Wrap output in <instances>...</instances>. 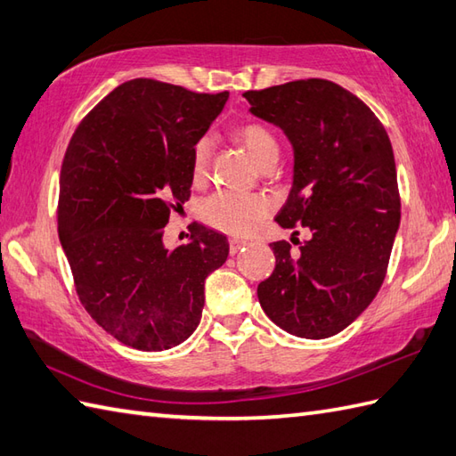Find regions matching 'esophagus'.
Wrapping results in <instances>:
<instances>
[{
    "label": "esophagus",
    "instance_id": "esophagus-1",
    "mask_svg": "<svg viewBox=\"0 0 456 456\" xmlns=\"http://www.w3.org/2000/svg\"><path fill=\"white\" fill-rule=\"evenodd\" d=\"M246 246L244 240H238V238H232L230 240V256H236L238 251Z\"/></svg>",
    "mask_w": 456,
    "mask_h": 456
}]
</instances>
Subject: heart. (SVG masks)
<instances>
[{"label":"heart","instance_id":"heart-1","mask_svg":"<svg viewBox=\"0 0 456 456\" xmlns=\"http://www.w3.org/2000/svg\"><path fill=\"white\" fill-rule=\"evenodd\" d=\"M234 140L244 148L256 166H265L267 161L279 158V142L273 130L261 123H246L234 130ZM212 154V140L200 138L193 150L191 171L193 179L202 181L208 174ZM271 205L263 195L234 193L220 191L208 197L202 205V216L210 226L236 236H246L256 232L261 220L267 216Z\"/></svg>","mask_w":456,"mask_h":456}]
</instances>
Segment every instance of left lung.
<instances>
[{
  "label": "left lung",
  "mask_w": 456,
  "mask_h": 456,
  "mask_svg": "<svg viewBox=\"0 0 456 456\" xmlns=\"http://www.w3.org/2000/svg\"><path fill=\"white\" fill-rule=\"evenodd\" d=\"M244 99L292 146V187L277 222L308 232L297 254L289 241H273L277 263L259 282V305L292 336H336L370 305L387 275L400 226L390 138L359 97L328 79L246 91Z\"/></svg>",
  "instance_id": "8db88e82"
}]
</instances>
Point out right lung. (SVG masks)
<instances>
[{"instance_id": "1", "label": "right lung", "mask_w": 456, "mask_h": 456, "mask_svg": "<svg viewBox=\"0 0 456 456\" xmlns=\"http://www.w3.org/2000/svg\"><path fill=\"white\" fill-rule=\"evenodd\" d=\"M228 101L156 79H130L101 99L69 140L60 171L58 236L77 297L125 346L164 351L200 322L205 279L228 240L202 226L167 249L174 202L193 185V150Z\"/></svg>"}]
</instances>
